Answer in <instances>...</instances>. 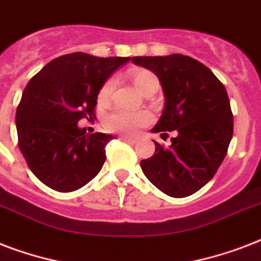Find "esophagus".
Returning <instances> with one entry per match:
<instances>
[{"instance_id":"1","label":"esophagus","mask_w":261,"mask_h":261,"mask_svg":"<svg viewBox=\"0 0 261 261\" xmlns=\"http://www.w3.org/2000/svg\"><path fill=\"white\" fill-rule=\"evenodd\" d=\"M122 141H124V142H128V143H135L137 142V139L131 138V137H122Z\"/></svg>"}]
</instances>
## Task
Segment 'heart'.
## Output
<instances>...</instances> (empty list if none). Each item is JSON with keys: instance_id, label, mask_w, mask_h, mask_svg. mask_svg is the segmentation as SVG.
<instances>
[{"instance_id": "1", "label": "heart", "mask_w": 261, "mask_h": 261, "mask_svg": "<svg viewBox=\"0 0 261 261\" xmlns=\"http://www.w3.org/2000/svg\"><path fill=\"white\" fill-rule=\"evenodd\" d=\"M131 81L134 87L145 94L147 90L153 88H159V80L153 71L147 69H135L130 73ZM114 77H111L102 84L98 90V102H107L110 100L111 93L115 88ZM151 122V116L146 111H115L112 114L107 115L104 119V126L111 133L123 135H134L141 128L146 127Z\"/></svg>"}]
</instances>
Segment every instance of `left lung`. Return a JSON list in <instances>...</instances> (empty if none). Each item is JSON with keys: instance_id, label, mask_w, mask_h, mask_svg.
<instances>
[{"instance_id": "8db88e82", "label": "left lung", "mask_w": 261, "mask_h": 261, "mask_svg": "<svg viewBox=\"0 0 261 261\" xmlns=\"http://www.w3.org/2000/svg\"><path fill=\"white\" fill-rule=\"evenodd\" d=\"M151 70L165 92V108L153 133L174 131L171 146L155 151L141 168L151 184L172 198H186L218 171L233 137V114L223 84L196 59L181 54L134 57Z\"/></svg>"}]
</instances>
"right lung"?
I'll return each instance as SVG.
<instances>
[{"label": "right lung", "mask_w": 261, "mask_h": 261, "mask_svg": "<svg viewBox=\"0 0 261 261\" xmlns=\"http://www.w3.org/2000/svg\"><path fill=\"white\" fill-rule=\"evenodd\" d=\"M128 61L73 53L53 59L31 79L16 111V128L20 151L43 184L71 192L101 171L114 137L87 134L77 123L96 118L98 90Z\"/></svg>", "instance_id": "1"}]
</instances>
